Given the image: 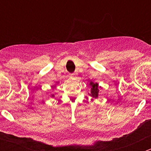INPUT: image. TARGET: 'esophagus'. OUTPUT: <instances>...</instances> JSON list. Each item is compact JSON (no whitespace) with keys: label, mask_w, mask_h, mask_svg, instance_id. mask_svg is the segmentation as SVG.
<instances>
[{"label":"esophagus","mask_w":151,"mask_h":151,"mask_svg":"<svg viewBox=\"0 0 151 151\" xmlns=\"http://www.w3.org/2000/svg\"><path fill=\"white\" fill-rule=\"evenodd\" d=\"M74 75H75V74H74V73H73V74H70V76H71V77H74Z\"/></svg>","instance_id":"34e87169"}]
</instances>
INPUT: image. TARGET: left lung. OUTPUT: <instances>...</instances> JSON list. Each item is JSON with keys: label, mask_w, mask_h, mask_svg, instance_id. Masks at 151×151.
Here are the masks:
<instances>
[{"label": "left lung", "mask_w": 151, "mask_h": 151, "mask_svg": "<svg viewBox=\"0 0 151 151\" xmlns=\"http://www.w3.org/2000/svg\"><path fill=\"white\" fill-rule=\"evenodd\" d=\"M90 85L91 86V91L90 96H91L93 98H98L99 96V84L96 83H93V82H91L90 83Z\"/></svg>", "instance_id": "left-lung-1"}]
</instances>
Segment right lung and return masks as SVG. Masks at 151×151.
I'll return each instance as SVG.
<instances>
[{
	"label": "right lung",
	"mask_w": 151,
	"mask_h": 151,
	"mask_svg": "<svg viewBox=\"0 0 151 151\" xmlns=\"http://www.w3.org/2000/svg\"><path fill=\"white\" fill-rule=\"evenodd\" d=\"M51 96H52V97H54V95H52Z\"/></svg>",
	"instance_id": "right-lung-1"
}]
</instances>
